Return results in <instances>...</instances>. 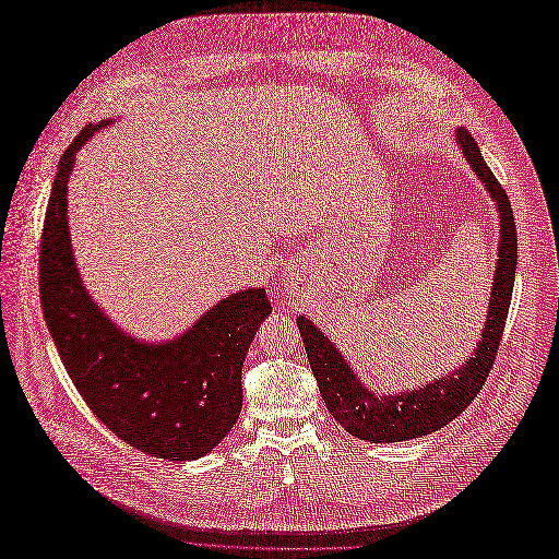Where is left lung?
<instances>
[{"label":"left lung","instance_id":"1","mask_svg":"<svg viewBox=\"0 0 559 559\" xmlns=\"http://www.w3.org/2000/svg\"><path fill=\"white\" fill-rule=\"evenodd\" d=\"M456 142H460L462 154L473 167V173L480 177L485 189L497 202L501 218V240L492 298H489L483 337L468 361L460 370H454V373L421 386L417 392L376 396L352 373L343 354L333 347L324 333L312 326L310 319H296L321 399H324L326 408L335 417L337 425L345 427L352 436L361 438V441L399 443L445 427L448 421L464 413L466 405H471V401L478 396L480 386L485 384L497 359L506 317H509L511 308L518 265L515 218L509 195H506L501 183L483 160L478 144L473 142L464 128L456 130Z\"/></svg>","mask_w":559,"mask_h":559}]
</instances>
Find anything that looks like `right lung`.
I'll use <instances>...</instances> for the list:
<instances>
[{"instance_id": "obj_1", "label": "right lung", "mask_w": 559, "mask_h": 559, "mask_svg": "<svg viewBox=\"0 0 559 559\" xmlns=\"http://www.w3.org/2000/svg\"><path fill=\"white\" fill-rule=\"evenodd\" d=\"M99 128L86 126L67 146L48 198L39 245L46 326L76 392L109 431L158 460H198L240 417L242 364L273 308L261 286H253L163 345L138 343L111 324L83 289L67 226V179L76 151Z\"/></svg>"}]
</instances>
